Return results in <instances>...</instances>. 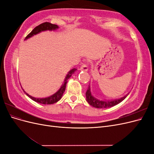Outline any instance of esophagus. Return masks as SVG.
Instances as JSON below:
<instances>
[{"mask_svg":"<svg viewBox=\"0 0 154 154\" xmlns=\"http://www.w3.org/2000/svg\"><path fill=\"white\" fill-rule=\"evenodd\" d=\"M80 69V70H83V71H87V70H88L87 65L86 63H83L82 66H81Z\"/></svg>","mask_w":154,"mask_h":154,"instance_id":"1","label":"esophagus"}]
</instances>
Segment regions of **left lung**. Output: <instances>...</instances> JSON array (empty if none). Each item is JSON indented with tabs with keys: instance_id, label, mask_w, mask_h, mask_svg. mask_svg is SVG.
I'll use <instances>...</instances> for the list:
<instances>
[{
	"instance_id": "obj_1",
	"label": "left lung",
	"mask_w": 154,
	"mask_h": 154,
	"mask_svg": "<svg viewBox=\"0 0 154 154\" xmlns=\"http://www.w3.org/2000/svg\"><path fill=\"white\" fill-rule=\"evenodd\" d=\"M86 94V100L91 106L96 107V108L98 109H103V108H109V107L113 106L114 105H118L120 102H122L123 100L125 99V97L128 95H126L124 97H122L120 99L115 100L112 101H102L99 100L95 97H93V96L91 94V92L90 89V86L88 85V89L85 93Z\"/></svg>"
}]
</instances>
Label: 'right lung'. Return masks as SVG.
<instances>
[{
  "label": "right lung",
  "instance_id": "1",
  "mask_svg": "<svg viewBox=\"0 0 154 154\" xmlns=\"http://www.w3.org/2000/svg\"><path fill=\"white\" fill-rule=\"evenodd\" d=\"M58 28V26L56 24H51L49 22H44L42 24H41L38 26H37L36 27H35V28L32 30V31L30 32L29 34L27 35L26 36V37L25 38V39H27L30 38L32 36H33L35 35H36L39 33L41 31H46V30H54ZM76 71V69H71V71H69V72H68V74H67V76L65 78V80L64 82L63 83V85H62V87H60V89L54 94L53 95L49 97H44V98H36V97H32L30 95H29L27 93H26L24 89L23 91H24V92L26 94V95L27 96H29L31 100H32L33 101L37 102V103H42V104H45V105H49V104H53L57 103V101H58L60 99L62 98V96L63 94V92L66 90V84H67V80H69V78L72 76V74Z\"/></svg>",
  "mask_w": 154,
  "mask_h": 154
}]
</instances>
